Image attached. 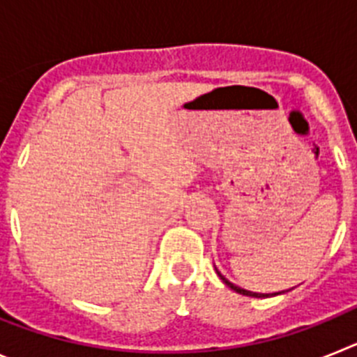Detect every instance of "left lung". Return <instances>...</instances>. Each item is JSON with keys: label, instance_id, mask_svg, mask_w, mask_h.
Segmentation results:
<instances>
[{"label": "left lung", "instance_id": "left-lung-1", "mask_svg": "<svg viewBox=\"0 0 357 357\" xmlns=\"http://www.w3.org/2000/svg\"><path fill=\"white\" fill-rule=\"evenodd\" d=\"M218 272V270H216ZM218 275H220V279L223 280V282H225L227 286H229L230 289H234L236 293H239V295H247V296H255V298H263V296H270L268 295V293H254V291H248V289H243V288H239V286H236V284H232V282H230V280H227L225 277L222 275V273L218 272ZM272 295H279V293H272Z\"/></svg>", "mask_w": 357, "mask_h": 357}]
</instances>
